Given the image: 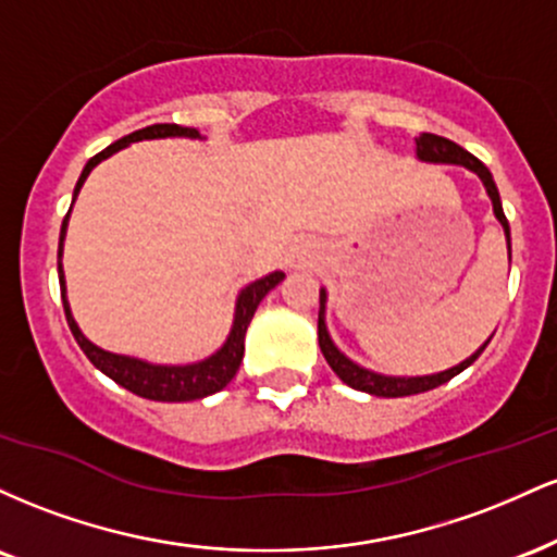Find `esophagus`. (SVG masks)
Returning <instances> with one entry per match:
<instances>
[{"instance_id":"34e87169","label":"esophagus","mask_w":557,"mask_h":557,"mask_svg":"<svg viewBox=\"0 0 557 557\" xmlns=\"http://www.w3.org/2000/svg\"><path fill=\"white\" fill-rule=\"evenodd\" d=\"M311 259V251L309 248H304V246H296L293 248V253H290V264L293 267H300V264H306V261Z\"/></svg>"}]
</instances>
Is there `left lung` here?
<instances>
[{
	"instance_id": "left-lung-1",
	"label": "left lung",
	"mask_w": 557,
	"mask_h": 557,
	"mask_svg": "<svg viewBox=\"0 0 557 557\" xmlns=\"http://www.w3.org/2000/svg\"><path fill=\"white\" fill-rule=\"evenodd\" d=\"M417 157L424 159V162L463 164V168L476 172V175L482 177L484 188H487V194L492 198V209H495V216L500 220V225L505 230V238H508V248H510V227H508V220H505L500 194H497V185H495V181H492V172L484 168V164L479 162L474 154H469V151L461 149V146L453 144V140H447L443 136H434V133H421V136L417 138ZM324 300H327V296H324V290H322V293H319V348H322L324 359H327L332 372L341 376L345 385L354 387V389H361V393L376 395V398H403V395L426 393V389L445 385V382H450L453 376L461 374L466 367H471V363H474L479 356H482V350L487 348V343H490V341L484 343L482 348H479L476 354L471 356V359H466L463 363H458V367L447 369V372H440V374H430V376L374 374V372H369V369H361L359 363L345 359L341 350L332 345L330 335H327V327H324Z\"/></svg>"
}]
</instances>
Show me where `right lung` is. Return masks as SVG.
Listing matches in <instances>:
<instances>
[{
	"mask_svg": "<svg viewBox=\"0 0 557 557\" xmlns=\"http://www.w3.org/2000/svg\"><path fill=\"white\" fill-rule=\"evenodd\" d=\"M168 136H188V138H198L196 127H185V125H175V123H159V125H149V127H140V131L131 133V136L114 140L112 146H107L104 151L88 159V164L83 168L78 183H75V196H78L83 181L88 177L96 164L101 159L112 157L114 151L125 149L127 144H136V140L144 138H168ZM67 216L62 220V230H60V251H57V272H60V290H62V306H65V317L70 324V332L73 337L78 341L81 350L88 356V361L94 363L99 372H104L110 380L123 385L131 393L140 395V398H149V400H164V403H183V400H198V398H207V395L220 393L222 387L233 380L235 372H238L240 361H243V337H246L248 324H251L253 311L261 304V298L272 290L280 280L285 277L283 272H272L267 277L257 280L246 287V290L238 296V306H235V322H233V332H230L227 343L216 350L214 356H209L207 361H198V363H188V367H154V363H146L138 359H127V356H117L110 354V350H101L96 348L94 343H88L83 337V332L75 324L73 314H70V306L65 298V274H62V240H65V227H67Z\"/></svg>",
	"mask_w": 557,
	"mask_h": 557,
	"instance_id": "obj_1",
	"label": "right lung"
}]
</instances>
